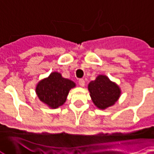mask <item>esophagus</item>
<instances>
[{"label":"esophagus","instance_id":"esophagus-1","mask_svg":"<svg viewBox=\"0 0 154 154\" xmlns=\"http://www.w3.org/2000/svg\"><path fill=\"white\" fill-rule=\"evenodd\" d=\"M78 82L79 85H80V87H84V85H85V81H84V79H80Z\"/></svg>","mask_w":154,"mask_h":154}]
</instances>
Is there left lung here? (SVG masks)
I'll return each instance as SVG.
<instances>
[{
  "instance_id": "obj_1",
  "label": "left lung",
  "mask_w": 154,
  "mask_h": 154,
  "mask_svg": "<svg viewBox=\"0 0 154 154\" xmlns=\"http://www.w3.org/2000/svg\"><path fill=\"white\" fill-rule=\"evenodd\" d=\"M93 103L100 109H106L115 104L120 97L119 86L105 75H100L88 85Z\"/></svg>"
}]
</instances>
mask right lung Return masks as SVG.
Here are the masks:
<instances>
[{
    "instance_id": "add662e5",
    "label": "right lung",
    "mask_w": 154,
    "mask_h": 154,
    "mask_svg": "<svg viewBox=\"0 0 154 154\" xmlns=\"http://www.w3.org/2000/svg\"><path fill=\"white\" fill-rule=\"evenodd\" d=\"M74 87V82L63 78L59 73L53 72L48 78L38 83L35 91L42 102L56 109L65 103L69 90Z\"/></svg>"
}]
</instances>
